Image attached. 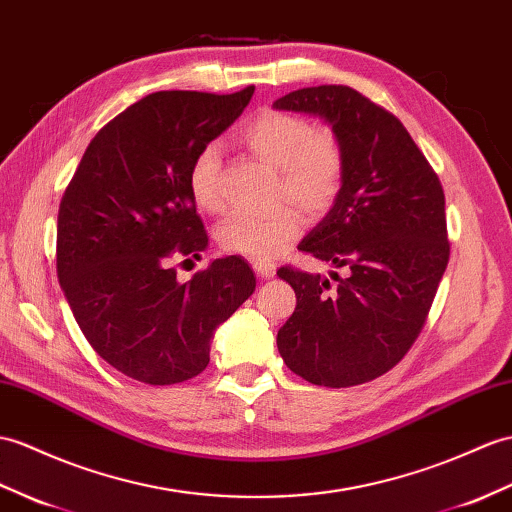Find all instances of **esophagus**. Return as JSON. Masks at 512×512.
<instances>
[{
    "instance_id": "1",
    "label": "esophagus",
    "mask_w": 512,
    "mask_h": 512,
    "mask_svg": "<svg viewBox=\"0 0 512 512\" xmlns=\"http://www.w3.org/2000/svg\"><path fill=\"white\" fill-rule=\"evenodd\" d=\"M253 270L257 272L259 277H264V279H270V277H275L277 275V264L275 261H266V259H255L253 261Z\"/></svg>"
}]
</instances>
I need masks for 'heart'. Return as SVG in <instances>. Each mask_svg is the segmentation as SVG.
<instances>
[{
  "instance_id": "obj_1",
  "label": "heart",
  "mask_w": 512,
  "mask_h": 512,
  "mask_svg": "<svg viewBox=\"0 0 512 512\" xmlns=\"http://www.w3.org/2000/svg\"><path fill=\"white\" fill-rule=\"evenodd\" d=\"M237 139L255 157L277 168L279 200H292L312 216L336 205L347 178V150L334 128L314 126L299 113L264 109L240 128ZM220 168L216 144L202 146L189 165V194L207 213L224 207ZM301 227V213L292 205L270 213L235 211L218 224L216 240L227 253L270 259L301 233Z\"/></svg>"
}]
</instances>
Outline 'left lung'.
Returning a JSON list of instances; mask_svg holds the SVG:
<instances>
[{
	"mask_svg": "<svg viewBox=\"0 0 512 512\" xmlns=\"http://www.w3.org/2000/svg\"><path fill=\"white\" fill-rule=\"evenodd\" d=\"M325 117L347 150V178L299 251L344 268L336 283L279 268L296 310L277 334L283 362L327 388L366 384L397 366L430 314L449 264L445 192L395 115L344 85L307 87L275 102Z\"/></svg>",
	"mask_w": 512,
	"mask_h": 512,
	"instance_id": "obj_1",
	"label": "left lung"
}]
</instances>
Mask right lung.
Wrapping results in <instances>:
<instances>
[{
  "label": "right lung",
  "instance_id": "1",
  "mask_svg": "<svg viewBox=\"0 0 512 512\" xmlns=\"http://www.w3.org/2000/svg\"><path fill=\"white\" fill-rule=\"evenodd\" d=\"M253 91L146 95L100 128L63 194L58 281L93 351L137 382L170 386L205 371L213 329L255 292L237 255L185 283L172 268L209 246L189 165Z\"/></svg>",
  "mask_w": 512,
  "mask_h": 512
}]
</instances>
